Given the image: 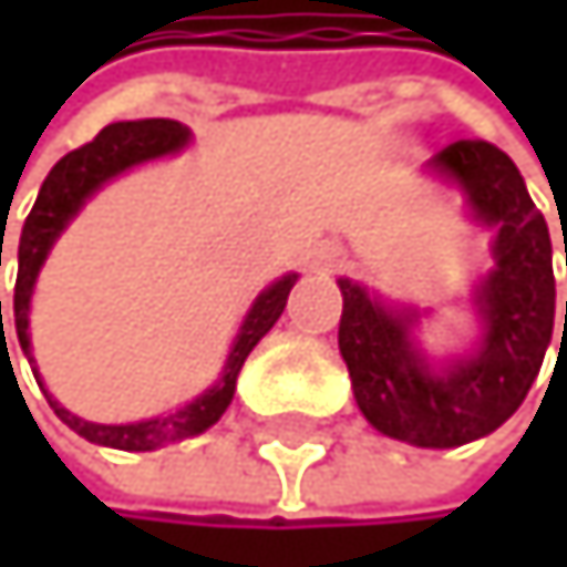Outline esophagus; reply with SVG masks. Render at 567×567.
I'll use <instances>...</instances> for the list:
<instances>
[{"label": "esophagus", "instance_id": "1", "mask_svg": "<svg viewBox=\"0 0 567 567\" xmlns=\"http://www.w3.org/2000/svg\"><path fill=\"white\" fill-rule=\"evenodd\" d=\"M312 265H316L319 271H340V268L347 265V251H343L337 241H326V245H319V248H316Z\"/></svg>", "mask_w": 567, "mask_h": 567}]
</instances>
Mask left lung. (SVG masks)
I'll return each mask as SVG.
<instances>
[{
	"label": "left lung",
	"mask_w": 567,
	"mask_h": 567,
	"mask_svg": "<svg viewBox=\"0 0 567 567\" xmlns=\"http://www.w3.org/2000/svg\"><path fill=\"white\" fill-rule=\"evenodd\" d=\"M425 173L460 189L466 214L493 230V268L470 292L480 333L463 353L432 357L419 340L432 309L388 302L353 278H337L340 353L357 408L381 435L419 449H455L514 415L551 347V234L514 159L483 138L445 145Z\"/></svg>",
	"instance_id": "left-lung-1"
}]
</instances>
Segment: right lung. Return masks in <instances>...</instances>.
I'll list each match as a JSON object with an SVG mask.
<instances>
[{
	"instance_id": "1",
	"label": "right lung",
	"mask_w": 567,
	"mask_h": 567,
	"mask_svg": "<svg viewBox=\"0 0 567 567\" xmlns=\"http://www.w3.org/2000/svg\"><path fill=\"white\" fill-rule=\"evenodd\" d=\"M189 128L173 122V118H142V122H115L94 135V142L68 152L43 179L40 197L23 224V234H19L16 245V296H12V316H16V337L19 347L33 363V378L37 374V360H33V343H30V302H33V289L43 261L50 258L56 237L71 227V220L84 210V204L94 197V193L112 183L115 176L152 163V159H166L176 156L189 145ZM0 265H2V241H0ZM299 281L296 271L275 278L268 289L258 292V299L251 302L248 316L241 319V330H237L227 360L220 367L217 381L197 394L193 401L179 404L176 411H166V415L156 419H142V422H128V425H101V422H84L74 411L63 408L40 381L50 408L56 411V419L74 429L81 439L94 442V445H107V449H122V452H152L163 449L169 442H183L207 432L210 425L220 422V415L227 411V404L234 401V388H237V374L248 360V353L258 347V340L278 322L281 309H286V299L292 292V286ZM0 330H2V302H0Z\"/></svg>"
}]
</instances>
